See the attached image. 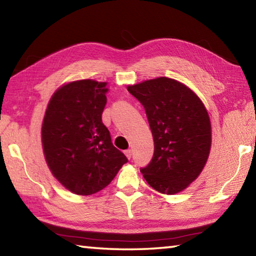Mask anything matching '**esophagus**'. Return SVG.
Returning <instances> with one entry per match:
<instances>
[{"instance_id":"esophagus-1","label":"esophagus","mask_w":256,"mask_h":256,"mask_svg":"<svg viewBox=\"0 0 256 256\" xmlns=\"http://www.w3.org/2000/svg\"><path fill=\"white\" fill-rule=\"evenodd\" d=\"M124 154H125V156H126V157H128V159H131V158H132V150H131V149L125 150V151H124Z\"/></svg>"}]
</instances>
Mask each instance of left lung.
Masks as SVG:
<instances>
[{
  "instance_id": "left-lung-1",
  "label": "left lung",
  "mask_w": 256,
  "mask_h": 256,
  "mask_svg": "<svg viewBox=\"0 0 256 256\" xmlns=\"http://www.w3.org/2000/svg\"><path fill=\"white\" fill-rule=\"evenodd\" d=\"M128 90L144 107L154 136V157L140 170L144 180L160 193L180 192L209 157L211 124L204 105L188 86L164 76Z\"/></svg>"
}]
</instances>
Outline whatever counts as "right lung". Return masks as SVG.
I'll return each instance as SVG.
<instances>
[{
  "mask_svg": "<svg viewBox=\"0 0 256 256\" xmlns=\"http://www.w3.org/2000/svg\"><path fill=\"white\" fill-rule=\"evenodd\" d=\"M106 82L80 80L60 86L42 120V141L50 172L68 190L90 196L114 180L128 158L112 144L102 114Z\"/></svg>",
  "mask_w": 256,
  "mask_h": 256,
  "instance_id": "obj_1",
  "label": "right lung"
}]
</instances>
